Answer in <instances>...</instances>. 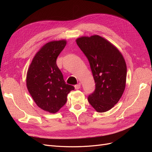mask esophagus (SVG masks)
Returning <instances> with one entry per match:
<instances>
[{"instance_id":"1","label":"esophagus","mask_w":152,"mask_h":152,"mask_svg":"<svg viewBox=\"0 0 152 152\" xmlns=\"http://www.w3.org/2000/svg\"><path fill=\"white\" fill-rule=\"evenodd\" d=\"M74 87H75V89H79L80 88V84L79 83V84H78L77 85H75Z\"/></svg>"}]
</instances>
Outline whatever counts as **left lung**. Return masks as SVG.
Here are the masks:
<instances>
[{"mask_svg": "<svg viewBox=\"0 0 152 152\" xmlns=\"http://www.w3.org/2000/svg\"><path fill=\"white\" fill-rule=\"evenodd\" d=\"M76 42L88 59L96 84L88 102L97 112H107L118 103L125 89V60L113 44L99 35L82 37Z\"/></svg>", "mask_w": 152, "mask_h": 152, "instance_id": "left-lung-1", "label": "left lung"}]
</instances>
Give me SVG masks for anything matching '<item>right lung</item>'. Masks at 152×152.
Here are the masks:
<instances>
[{
  "instance_id": "1",
  "label": "right lung",
  "mask_w": 152,
  "mask_h": 152,
  "mask_svg": "<svg viewBox=\"0 0 152 152\" xmlns=\"http://www.w3.org/2000/svg\"><path fill=\"white\" fill-rule=\"evenodd\" d=\"M66 40L52 41L35 54L26 75V86L39 108L54 113L65 104L67 95L74 87L66 84L56 59L65 48Z\"/></svg>"
}]
</instances>
